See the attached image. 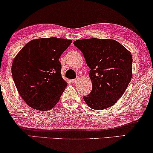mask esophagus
<instances>
[{"instance_id":"34e87169","label":"esophagus","mask_w":153,"mask_h":153,"mask_svg":"<svg viewBox=\"0 0 153 153\" xmlns=\"http://www.w3.org/2000/svg\"><path fill=\"white\" fill-rule=\"evenodd\" d=\"M77 81H78V79H72V83L73 84H76V83L77 82Z\"/></svg>"}]
</instances>
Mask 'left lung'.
Listing matches in <instances>:
<instances>
[{
    "label": "left lung",
    "mask_w": 153,
    "mask_h": 153,
    "mask_svg": "<svg viewBox=\"0 0 153 153\" xmlns=\"http://www.w3.org/2000/svg\"><path fill=\"white\" fill-rule=\"evenodd\" d=\"M79 48L91 69L93 88L84 100L89 108L101 110L112 106L128 87L132 77V55L126 48L112 39L76 40Z\"/></svg>",
    "instance_id": "obj_1"
}]
</instances>
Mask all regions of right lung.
I'll return each instance as SVG.
<instances>
[{"label": "right lung", "mask_w": 153, "mask_h": 153, "mask_svg": "<svg viewBox=\"0 0 153 153\" xmlns=\"http://www.w3.org/2000/svg\"><path fill=\"white\" fill-rule=\"evenodd\" d=\"M72 40L55 37L33 39L14 58L12 75L22 98L31 108H53L67 83L61 75L59 59Z\"/></svg>", "instance_id": "right-lung-1"}]
</instances>
